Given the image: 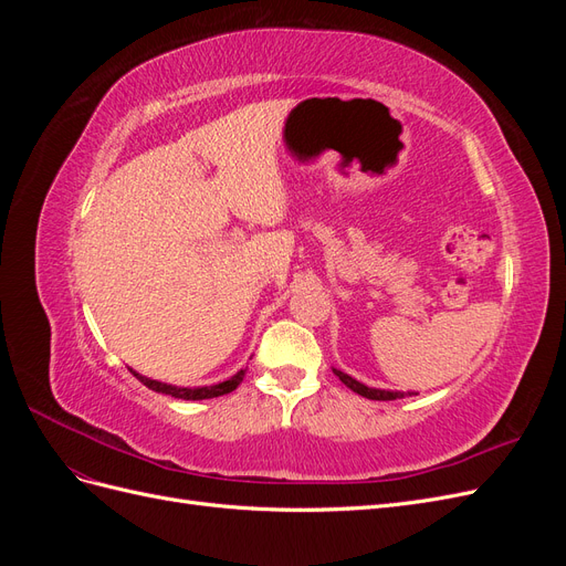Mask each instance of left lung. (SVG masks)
<instances>
[{
	"mask_svg": "<svg viewBox=\"0 0 566 566\" xmlns=\"http://www.w3.org/2000/svg\"><path fill=\"white\" fill-rule=\"evenodd\" d=\"M333 373L337 375V378L345 382L352 391H356V394H361V397H366V399H373V401H394V399H403V397H413L416 391H389V389H375V387H368V385H364V382H358V380H354L352 375H347V373H342V370H337V368H333Z\"/></svg>",
	"mask_w": 566,
	"mask_h": 566,
	"instance_id": "obj_1",
	"label": "left lung"
}]
</instances>
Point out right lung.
Instances as JSON below:
<instances>
[{
  "instance_id": "obj_1",
  "label": "right lung",
  "mask_w": 566,
  "mask_h": 566,
  "mask_svg": "<svg viewBox=\"0 0 566 566\" xmlns=\"http://www.w3.org/2000/svg\"><path fill=\"white\" fill-rule=\"evenodd\" d=\"M129 373L134 375L136 380L144 382L148 389H153V391H160V394H169V397L184 399V401H200V399H214V397H221V394H229V391H233L238 385L243 382V378H245V368H241V370H238L235 375H231L229 380H224V382H217V385H210V387H177V385H167V382L150 380V378H146V375L136 373L134 368H129Z\"/></svg>"
}]
</instances>
